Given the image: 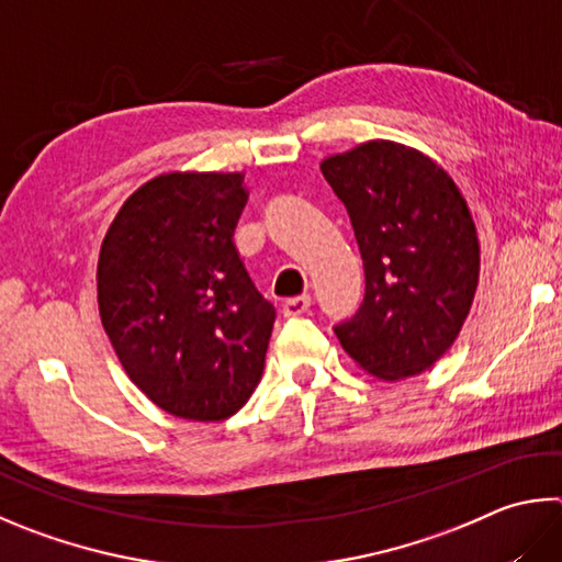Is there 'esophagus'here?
<instances>
[{"instance_id":"esophagus-1","label":"esophagus","mask_w":562,"mask_h":562,"mask_svg":"<svg viewBox=\"0 0 562 562\" xmlns=\"http://www.w3.org/2000/svg\"><path fill=\"white\" fill-rule=\"evenodd\" d=\"M312 307V297L310 294H302V297H292L282 304V314L284 316H302L307 314Z\"/></svg>"}]
</instances>
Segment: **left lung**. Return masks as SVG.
<instances>
[{"label":"left lung","mask_w":562,"mask_h":562,"mask_svg":"<svg viewBox=\"0 0 562 562\" xmlns=\"http://www.w3.org/2000/svg\"><path fill=\"white\" fill-rule=\"evenodd\" d=\"M322 175L349 211L366 272L359 312L334 334L375 379L427 371L462 331L479 282L462 191L435 159L391 139L326 157Z\"/></svg>","instance_id":"left-lung-1"}]
</instances>
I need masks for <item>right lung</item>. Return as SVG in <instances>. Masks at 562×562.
<instances>
[{"instance_id":"add662e5","label":"right lung","mask_w":562,"mask_h":562,"mask_svg":"<svg viewBox=\"0 0 562 562\" xmlns=\"http://www.w3.org/2000/svg\"><path fill=\"white\" fill-rule=\"evenodd\" d=\"M240 171H169L122 203L98 258V307L122 369L183 420H226L265 369L274 307L233 231Z\"/></svg>"}]
</instances>
